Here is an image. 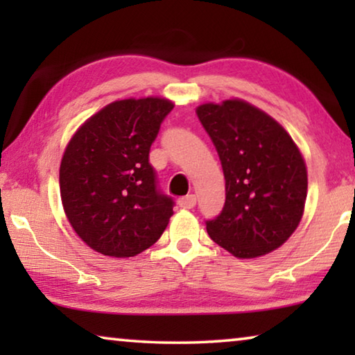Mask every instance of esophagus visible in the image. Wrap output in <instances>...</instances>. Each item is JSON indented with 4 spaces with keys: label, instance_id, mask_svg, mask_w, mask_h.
<instances>
[{
    "label": "esophagus",
    "instance_id": "esophagus-1",
    "mask_svg": "<svg viewBox=\"0 0 355 355\" xmlns=\"http://www.w3.org/2000/svg\"><path fill=\"white\" fill-rule=\"evenodd\" d=\"M196 202H197L196 196H194V194H189V196L180 197V199H178V205L182 207V208H184V209H191V208L196 207Z\"/></svg>",
    "mask_w": 355,
    "mask_h": 355
}]
</instances>
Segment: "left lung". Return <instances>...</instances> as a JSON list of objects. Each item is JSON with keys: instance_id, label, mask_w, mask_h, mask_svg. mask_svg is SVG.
Here are the masks:
<instances>
[{"instance_id": "8db88e82", "label": "left lung", "mask_w": 355, "mask_h": 355, "mask_svg": "<svg viewBox=\"0 0 355 355\" xmlns=\"http://www.w3.org/2000/svg\"><path fill=\"white\" fill-rule=\"evenodd\" d=\"M218 150L225 178V203L207 220L209 238L238 258L280 248L304 213L307 169L280 123L243 100L197 107Z\"/></svg>"}]
</instances>
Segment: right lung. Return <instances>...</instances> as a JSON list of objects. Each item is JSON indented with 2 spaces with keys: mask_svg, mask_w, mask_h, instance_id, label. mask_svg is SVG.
Returning a JSON list of instances; mask_svg holds the SVG:
<instances>
[{
  "mask_svg": "<svg viewBox=\"0 0 355 355\" xmlns=\"http://www.w3.org/2000/svg\"><path fill=\"white\" fill-rule=\"evenodd\" d=\"M173 110L166 98L119 100L86 120L65 148L59 184L70 225L89 248L107 257H135L163 235L172 197L148 161L161 123Z\"/></svg>",
  "mask_w": 355,
  "mask_h": 355,
  "instance_id": "add662e5",
  "label": "right lung"
}]
</instances>
